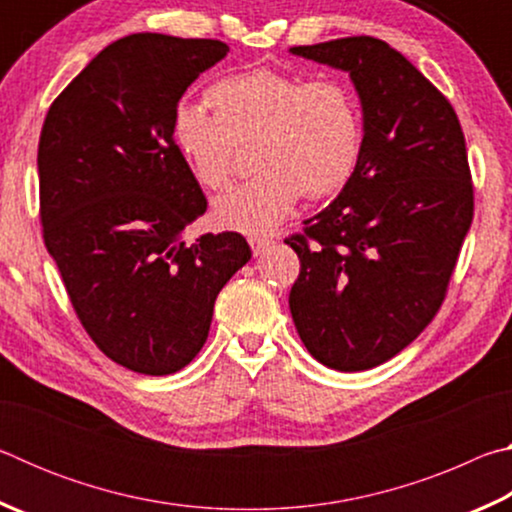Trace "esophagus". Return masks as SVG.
Returning a JSON list of instances; mask_svg holds the SVG:
<instances>
[{
  "mask_svg": "<svg viewBox=\"0 0 512 512\" xmlns=\"http://www.w3.org/2000/svg\"><path fill=\"white\" fill-rule=\"evenodd\" d=\"M248 244H250V248H253L255 255H262L264 250L273 246V239L262 237V235H253V237H248Z\"/></svg>",
  "mask_w": 512,
  "mask_h": 512,
  "instance_id": "1",
  "label": "esophagus"
}]
</instances>
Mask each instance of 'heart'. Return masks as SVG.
<instances>
[{
	"mask_svg": "<svg viewBox=\"0 0 512 512\" xmlns=\"http://www.w3.org/2000/svg\"><path fill=\"white\" fill-rule=\"evenodd\" d=\"M210 110L180 101L171 142L194 178L219 192L253 146L257 173L214 203L223 225L264 235L300 196L327 198L350 183L363 153L357 94L341 79L305 81L273 69L230 76L207 92Z\"/></svg>",
	"mask_w": 512,
	"mask_h": 512,
	"instance_id": "b5f03b06",
	"label": "heart"
}]
</instances>
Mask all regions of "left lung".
Segmentation results:
<instances>
[{
    "mask_svg": "<svg viewBox=\"0 0 512 512\" xmlns=\"http://www.w3.org/2000/svg\"><path fill=\"white\" fill-rule=\"evenodd\" d=\"M343 69L363 108V153L341 194L284 239L300 257L289 293L311 357L357 372L393 359L443 305L474 216L461 121L384 40L291 47Z\"/></svg>",
    "mask_w": 512,
    "mask_h": 512,
    "instance_id": "8db88e82",
    "label": "left lung"
}]
</instances>
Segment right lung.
I'll return each mask as SVG.
<instances>
[{
	"label": "right lung",
	"instance_id": "add662e5",
	"mask_svg": "<svg viewBox=\"0 0 512 512\" xmlns=\"http://www.w3.org/2000/svg\"><path fill=\"white\" fill-rule=\"evenodd\" d=\"M228 51L133 33L99 51L42 124L45 246L90 339L142 375H171L201 352L216 296L250 259L239 232L185 244L207 198L171 142L173 108Z\"/></svg>",
	"mask_w": 512,
	"mask_h": 512
}]
</instances>
